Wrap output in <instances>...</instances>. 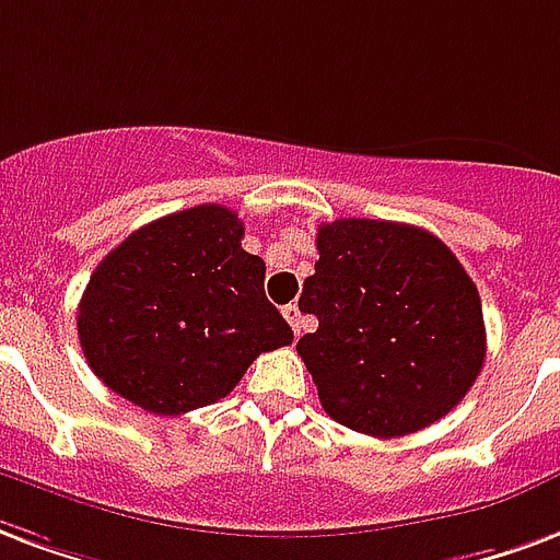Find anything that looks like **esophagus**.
Wrapping results in <instances>:
<instances>
[{"label":"esophagus","instance_id":"34e87169","mask_svg":"<svg viewBox=\"0 0 560 560\" xmlns=\"http://www.w3.org/2000/svg\"><path fill=\"white\" fill-rule=\"evenodd\" d=\"M281 314H284V320L293 326V335H300L302 326H305V320H302L300 305H296V302H291V305H284V312H281Z\"/></svg>","mask_w":560,"mask_h":560}]
</instances>
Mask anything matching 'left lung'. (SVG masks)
<instances>
[{
  "mask_svg": "<svg viewBox=\"0 0 560 560\" xmlns=\"http://www.w3.org/2000/svg\"><path fill=\"white\" fill-rule=\"evenodd\" d=\"M317 252L300 296L317 332L296 353L323 409L376 439L448 416L487 355L478 288L454 252L424 228L380 219L320 225Z\"/></svg>",
  "mask_w": 560,
  "mask_h": 560,
  "instance_id": "left-lung-1",
  "label": "left lung"
}]
</instances>
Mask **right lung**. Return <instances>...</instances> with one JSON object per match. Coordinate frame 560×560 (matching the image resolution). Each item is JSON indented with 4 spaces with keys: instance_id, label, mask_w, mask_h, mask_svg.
Returning a JSON list of instances; mask_svg holds the SVG:
<instances>
[{
    "instance_id": "1",
    "label": "right lung",
    "mask_w": 560,
    "mask_h": 560,
    "mask_svg": "<svg viewBox=\"0 0 560 560\" xmlns=\"http://www.w3.org/2000/svg\"><path fill=\"white\" fill-rule=\"evenodd\" d=\"M243 222L198 205L132 231L91 272L77 332L91 371L153 416L217 404L260 353L293 341Z\"/></svg>"
}]
</instances>
